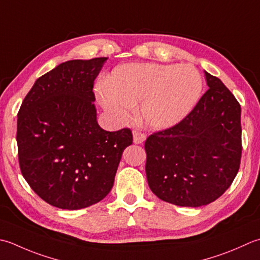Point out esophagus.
I'll return each instance as SVG.
<instances>
[{"label": "esophagus", "mask_w": 260, "mask_h": 260, "mask_svg": "<svg viewBox=\"0 0 260 260\" xmlns=\"http://www.w3.org/2000/svg\"><path fill=\"white\" fill-rule=\"evenodd\" d=\"M146 136L144 133H142L141 131H134L133 132V140L135 144H142L145 141Z\"/></svg>", "instance_id": "34e87169"}]
</instances>
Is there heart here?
<instances>
[{
    "mask_svg": "<svg viewBox=\"0 0 260 260\" xmlns=\"http://www.w3.org/2000/svg\"><path fill=\"white\" fill-rule=\"evenodd\" d=\"M203 89L200 72L190 65L128 63L114 69L99 100L110 114L126 118L134 104L141 103V116L153 129H167L194 109Z\"/></svg>",
    "mask_w": 260,
    "mask_h": 260,
    "instance_id": "heart-1",
    "label": "heart"
}]
</instances>
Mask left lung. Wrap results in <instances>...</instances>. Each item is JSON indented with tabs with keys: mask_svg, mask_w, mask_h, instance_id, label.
<instances>
[{
	"mask_svg": "<svg viewBox=\"0 0 260 260\" xmlns=\"http://www.w3.org/2000/svg\"><path fill=\"white\" fill-rule=\"evenodd\" d=\"M208 89L175 126L145 141L150 189L178 206L198 207L224 194L240 168L241 107L222 81L205 72Z\"/></svg>",
	"mask_w": 260,
	"mask_h": 260,
	"instance_id": "obj_1",
	"label": "left lung"
}]
</instances>
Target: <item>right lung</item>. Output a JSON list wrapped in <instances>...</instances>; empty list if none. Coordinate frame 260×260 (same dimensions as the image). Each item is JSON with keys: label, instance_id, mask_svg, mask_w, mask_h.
Listing matches in <instances>:
<instances>
[{"label": "right lung", "instance_id": "1", "mask_svg": "<svg viewBox=\"0 0 260 260\" xmlns=\"http://www.w3.org/2000/svg\"><path fill=\"white\" fill-rule=\"evenodd\" d=\"M107 57L73 59L36 81L18 113L19 165L31 189L62 210H80L109 194L129 128L96 121L93 83Z\"/></svg>", "mask_w": 260, "mask_h": 260}]
</instances>
